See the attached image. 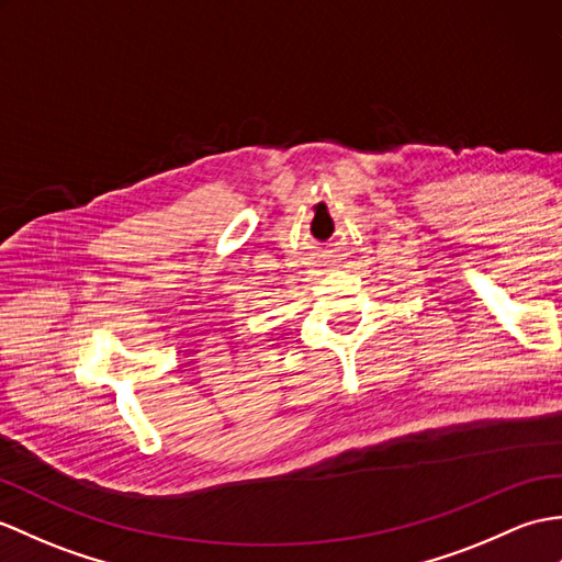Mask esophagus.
Wrapping results in <instances>:
<instances>
[{"mask_svg":"<svg viewBox=\"0 0 562 562\" xmlns=\"http://www.w3.org/2000/svg\"><path fill=\"white\" fill-rule=\"evenodd\" d=\"M325 266L333 268V256H325Z\"/></svg>","mask_w":562,"mask_h":562,"instance_id":"1","label":"esophagus"}]
</instances>
